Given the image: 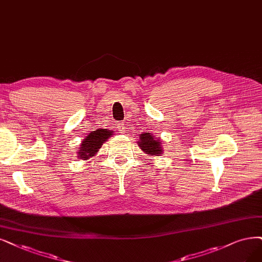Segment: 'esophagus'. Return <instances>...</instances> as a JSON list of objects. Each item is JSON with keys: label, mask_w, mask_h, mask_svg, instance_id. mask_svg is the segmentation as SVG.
Masks as SVG:
<instances>
[{"label": "esophagus", "mask_w": 262, "mask_h": 262, "mask_svg": "<svg viewBox=\"0 0 262 262\" xmlns=\"http://www.w3.org/2000/svg\"><path fill=\"white\" fill-rule=\"evenodd\" d=\"M126 122H120L118 125V129H119V132H121V133H125V129H126Z\"/></svg>", "instance_id": "esophagus-1"}]
</instances>
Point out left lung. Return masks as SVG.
Returning <instances> with one entry per match:
<instances>
[{
  "label": "left lung",
  "instance_id": "left-lung-1",
  "mask_svg": "<svg viewBox=\"0 0 262 262\" xmlns=\"http://www.w3.org/2000/svg\"><path fill=\"white\" fill-rule=\"evenodd\" d=\"M138 144L141 150H143L147 154H151V156L159 157L163 153L160 140L157 139V137H154L150 133L141 134Z\"/></svg>",
  "mask_w": 262,
  "mask_h": 262
}]
</instances>
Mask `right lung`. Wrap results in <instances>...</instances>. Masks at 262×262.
Returning a JSON list of instances; mask_svg holds the SVG:
<instances>
[{
    "label": "right lung",
    "instance_id": "1",
    "mask_svg": "<svg viewBox=\"0 0 262 262\" xmlns=\"http://www.w3.org/2000/svg\"><path fill=\"white\" fill-rule=\"evenodd\" d=\"M111 135L112 133L106 129H98L91 133L81 144V149L79 152L81 159L87 160L91 157H94L102 146V143L108 139Z\"/></svg>",
    "mask_w": 262,
    "mask_h": 262
}]
</instances>
